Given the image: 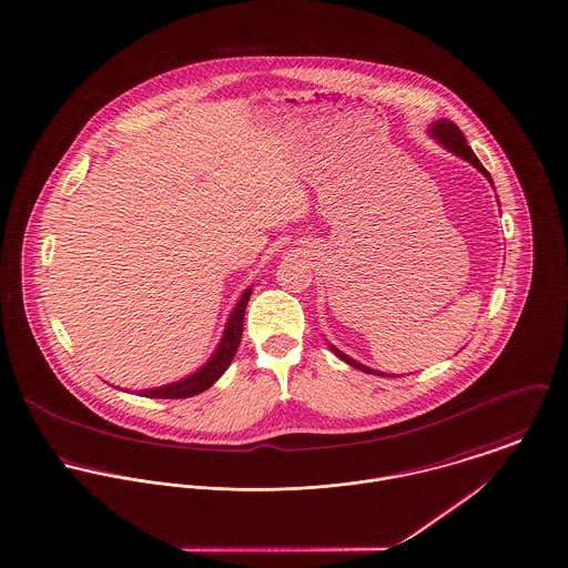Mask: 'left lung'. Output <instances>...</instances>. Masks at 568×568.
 Here are the masks:
<instances>
[{"label":"left lung","instance_id":"1","mask_svg":"<svg viewBox=\"0 0 568 568\" xmlns=\"http://www.w3.org/2000/svg\"><path fill=\"white\" fill-rule=\"evenodd\" d=\"M432 136H434L438 143H443V148H447L449 152H454V154H458L460 158L468 160L473 166H477V169H479V171L490 180L488 171L481 166V162L477 160V155L473 154V150H470V148H468V143H466L465 134L460 132V128H458L454 121H449V119H440V121H436V123L432 125ZM332 349L336 352V356H338L341 361L352 364L354 368H361L364 373H377V371H373V368L362 366L361 362L352 361L349 356H345V354H343V352H338L336 347H332Z\"/></svg>","mask_w":568,"mask_h":568}]
</instances>
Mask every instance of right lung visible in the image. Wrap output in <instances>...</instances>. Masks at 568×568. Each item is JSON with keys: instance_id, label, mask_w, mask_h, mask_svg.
Instances as JSON below:
<instances>
[{"instance_id": "right-lung-1", "label": "right lung", "mask_w": 568, "mask_h": 568, "mask_svg": "<svg viewBox=\"0 0 568 568\" xmlns=\"http://www.w3.org/2000/svg\"><path fill=\"white\" fill-rule=\"evenodd\" d=\"M252 297V288H247L241 297V302L236 304V308L232 312L225 334L221 338L219 349L214 352V356L206 362V366H202L197 373H193L191 377L162 386V388H154V390H143L141 397H152V399H186L193 395H200L207 390L230 366V362L234 358L239 345H241V336H243V321H245V308L247 302Z\"/></svg>"}]
</instances>
